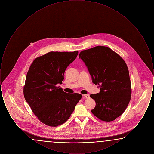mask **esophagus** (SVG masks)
Masks as SVG:
<instances>
[{"instance_id": "1", "label": "esophagus", "mask_w": 154, "mask_h": 154, "mask_svg": "<svg viewBox=\"0 0 154 154\" xmlns=\"http://www.w3.org/2000/svg\"><path fill=\"white\" fill-rule=\"evenodd\" d=\"M82 96H83L84 97H86L87 99H88V98L90 97V96H89V95H88V94H87V95H82Z\"/></svg>"}]
</instances>
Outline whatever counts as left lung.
Listing matches in <instances>:
<instances>
[{
  "mask_svg": "<svg viewBox=\"0 0 154 154\" xmlns=\"http://www.w3.org/2000/svg\"><path fill=\"white\" fill-rule=\"evenodd\" d=\"M99 94H91L95 107L92 114L103 121L110 122L122 114L131 99V82L128 66L117 53L108 47L96 46L79 54Z\"/></svg>",
  "mask_w": 154,
  "mask_h": 154,
  "instance_id": "1",
  "label": "left lung"
}]
</instances>
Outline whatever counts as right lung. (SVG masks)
<instances>
[{
    "label": "right lung",
    "mask_w": 154,
    "mask_h": 154,
    "mask_svg": "<svg viewBox=\"0 0 154 154\" xmlns=\"http://www.w3.org/2000/svg\"><path fill=\"white\" fill-rule=\"evenodd\" d=\"M79 51H51L33 61L23 87L24 97L34 114L50 126L63 124L73 113L82 95L67 94L57 85L62 83L67 67Z\"/></svg>",
    "instance_id": "1"
}]
</instances>
